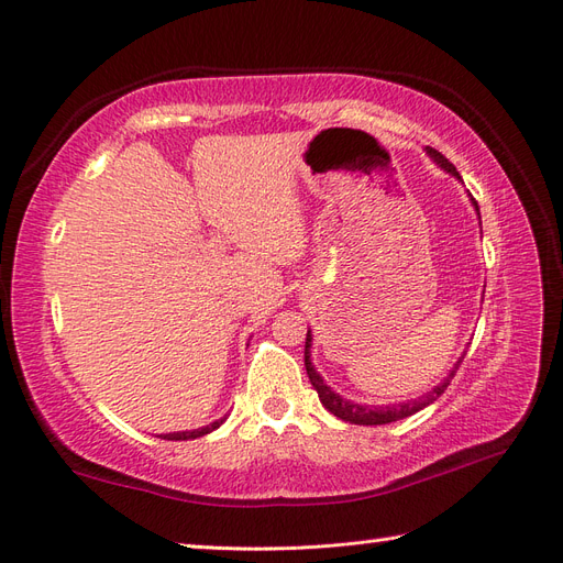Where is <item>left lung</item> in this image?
Segmentation results:
<instances>
[{
	"label": "left lung",
	"instance_id": "left-lung-1",
	"mask_svg": "<svg viewBox=\"0 0 563 563\" xmlns=\"http://www.w3.org/2000/svg\"><path fill=\"white\" fill-rule=\"evenodd\" d=\"M424 152H428V157H430L437 166L444 168L446 174L455 176L457 180H463V178H460V174L455 172V166H453L444 155H441V152H437L434 147H424ZM472 207L476 209V213H479V207H476L474 199H472ZM479 223H482V216H479ZM310 350H312V331L308 329V338H305V368H308L310 383H312V387L317 389L319 401L323 404V408H327V411H331L335 418L345 420V422H352V424H387V422H395V420H401V418H408V416H413V413L422 411L424 406L434 404L441 395H444V389L451 385V380H453V376H455V371H457L460 362L465 360V354L460 356V360L453 364V368L449 371V376H446L444 380H441L439 385H434V387L428 391V395H422V397L411 399V401H401V404L366 406V404H354V401H350V399H345V397H340L338 391H333L327 383H323V378L319 376L314 364H312V352H310Z\"/></svg>",
	"mask_w": 563,
	"mask_h": 563
}]
</instances>
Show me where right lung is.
<instances>
[{"instance_id": "right-lung-1", "label": "right lung", "mask_w": 563, "mask_h": 563, "mask_svg": "<svg viewBox=\"0 0 563 563\" xmlns=\"http://www.w3.org/2000/svg\"><path fill=\"white\" fill-rule=\"evenodd\" d=\"M223 422H225V418H220V420H216V422H211V424H203V428H197V430L168 432V434H157V437H159V439H168V441H187V439H197V437H203V434H209V432L218 430Z\"/></svg>"}]
</instances>
